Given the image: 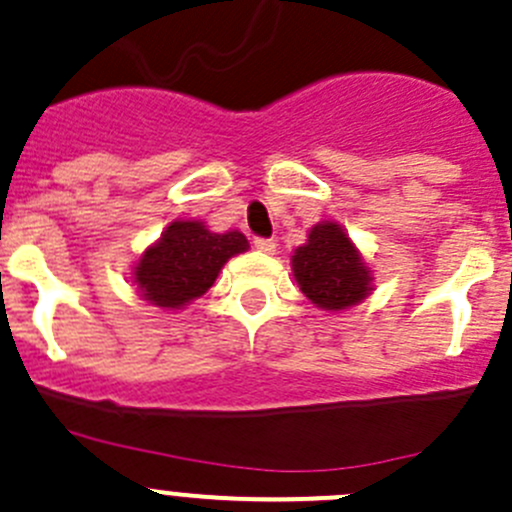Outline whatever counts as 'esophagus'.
I'll return each instance as SVG.
<instances>
[{
	"mask_svg": "<svg viewBox=\"0 0 512 512\" xmlns=\"http://www.w3.org/2000/svg\"><path fill=\"white\" fill-rule=\"evenodd\" d=\"M254 246L258 251H263V254H276V241L273 239H256Z\"/></svg>",
	"mask_w": 512,
	"mask_h": 512,
	"instance_id": "obj_1",
	"label": "esophagus"
}]
</instances>
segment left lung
Wrapping results in <instances>:
<instances>
[{
	"mask_svg": "<svg viewBox=\"0 0 512 512\" xmlns=\"http://www.w3.org/2000/svg\"><path fill=\"white\" fill-rule=\"evenodd\" d=\"M291 271L303 296L326 313L358 306L373 293V271L338 221H318L291 256Z\"/></svg>",
	"mask_w": 512,
	"mask_h": 512,
	"instance_id": "obj_1",
	"label": "left lung"
}]
</instances>
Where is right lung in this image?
<instances>
[{
	"label": "right lung",
	"mask_w": 512,
	"mask_h": 512,
	"mask_svg": "<svg viewBox=\"0 0 512 512\" xmlns=\"http://www.w3.org/2000/svg\"><path fill=\"white\" fill-rule=\"evenodd\" d=\"M249 251L241 231L214 234L199 219H176L131 268V286L151 306L181 311L204 296L229 258Z\"/></svg>",
	"instance_id": "obj_1"
}]
</instances>
